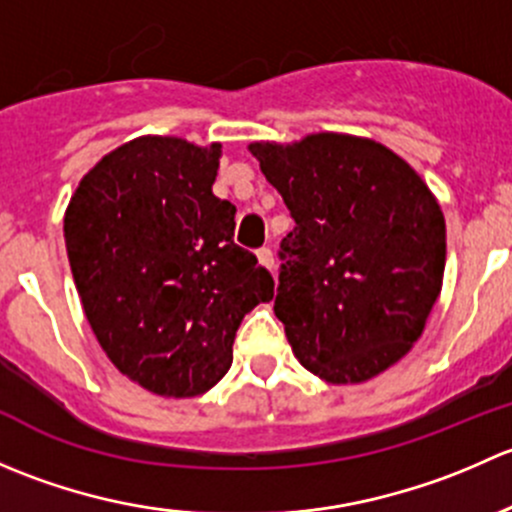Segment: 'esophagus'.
Wrapping results in <instances>:
<instances>
[{
  "mask_svg": "<svg viewBox=\"0 0 512 512\" xmlns=\"http://www.w3.org/2000/svg\"><path fill=\"white\" fill-rule=\"evenodd\" d=\"M257 262H260L262 267H267L270 272H275V255H272L270 247H260V250H257Z\"/></svg>",
  "mask_w": 512,
  "mask_h": 512,
  "instance_id": "34e87169",
  "label": "esophagus"
}]
</instances>
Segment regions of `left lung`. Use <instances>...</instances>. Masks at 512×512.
Instances as JSON below:
<instances>
[{
    "instance_id": "8db88e82",
    "label": "left lung",
    "mask_w": 512,
    "mask_h": 512,
    "mask_svg": "<svg viewBox=\"0 0 512 512\" xmlns=\"http://www.w3.org/2000/svg\"><path fill=\"white\" fill-rule=\"evenodd\" d=\"M250 153L294 218L275 297L294 356L332 384L386 371L441 294V205L404 158L369 138L314 133Z\"/></svg>"
}]
</instances>
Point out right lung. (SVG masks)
Segmentation results:
<instances>
[{
  "label": "right lung",
  "mask_w": 512,
  "mask_h": 512,
  "mask_svg": "<svg viewBox=\"0 0 512 512\" xmlns=\"http://www.w3.org/2000/svg\"><path fill=\"white\" fill-rule=\"evenodd\" d=\"M220 143L141 136L103 156L66 208L71 275L98 344L158 396L205 394L227 374L242 317L275 280L235 245L213 195Z\"/></svg>",
  "instance_id": "right-lung-1"
}]
</instances>
